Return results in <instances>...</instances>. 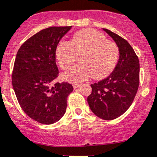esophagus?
<instances>
[{
    "label": "esophagus",
    "instance_id": "1",
    "mask_svg": "<svg viewBox=\"0 0 157 157\" xmlns=\"http://www.w3.org/2000/svg\"><path fill=\"white\" fill-rule=\"evenodd\" d=\"M80 86H81V84H79V83H76V82H75V83H73L74 89H78V88Z\"/></svg>",
    "mask_w": 157,
    "mask_h": 157
}]
</instances>
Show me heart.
I'll return each mask as SVG.
<instances>
[{
  "label": "heart",
  "mask_w": 157,
  "mask_h": 157,
  "mask_svg": "<svg viewBox=\"0 0 157 157\" xmlns=\"http://www.w3.org/2000/svg\"><path fill=\"white\" fill-rule=\"evenodd\" d=\"M79 56V64L64 75L65 79L82 82L92 76L100 79L111 73L120 57L119 47L114 41L93 29L78 31L71 41H60L55 47L57 62L63 70L71 68Z\"/></svg>",
  "instance_id": "heart-1"
}]
</instances>
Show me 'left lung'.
Wrapping results in <instances>:
<instances>
[{
  "label": "left lung",
  "instance_id": "1",
  "mask_svg": "<svg viewBox=\"0 0 157 157\" xmlns=\"http://www.w3.org/2000/svg\"><path fill=\"white\" fill-rule=\"evenodd\" d=\"M103 29L119 47L120 58L108 77L90 85L92 91L87 102L95 116L111 120L122 116L134 100L140 84V63L133 48L126 40L109 29Z\"/></svg>",
  "mask_w": 157,
  "mask_h": 157
}]
</instances>
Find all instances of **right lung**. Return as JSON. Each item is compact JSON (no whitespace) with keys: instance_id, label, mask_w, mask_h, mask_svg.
I'll use <instances>...</instances> for the list:
<instances>
[{"instance_id":"right-lung-1","label":"right lung","mask_w":157,"mask_h":157,"mask_svg":"<svg viewBox=\"0 0 157 157\" xmlns=\"http://www.w3.org/2000/svg\"><path fill=\"white\" fill-rule=\"evenodd\" d=\"M71 26H53L39 31L17 53L12 84L21 107L38 123L52 124L64 116L67 97L73 91L68 82H55L58 69L55 47Z\"/></svg>"}]
</instances>
